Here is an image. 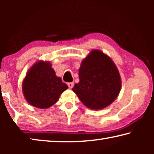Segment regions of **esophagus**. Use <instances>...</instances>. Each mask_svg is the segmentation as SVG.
Instances as JSON below:
<instances>
[{
    "label": "esophagus",
    "mask_w": 154,
    "mask_h": 154,
    "mask_svg": "<svg viewBox=\"0 0 154 154\" xmlns=\"http://www.w3.org/2000/svg\"><path fill=\"white\" fill-rule=\"evenodd\" d=\"M67 85H68V86H69V88H71H71H72V87L74 86V83H73V82L68 83Z\"/></svg>",
    "instance_id": "obj_1"
}]
</instances>
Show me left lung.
<instances>
[{
	"label": "left lung",
	"mask_w": 154,
	"mask_h": 154,
	"mask_svg": "<svg viewBox=\"0 0 154 154\" xmlns=\"http://www.w3.org/2000/svg\"><path fill=\"white\" fill-rule=\"evenodd\" d=\"M79 82L72 88L81 101L92 109L105 108L113 102L121 88L118 69L109 56L93 50L82 61Z\"/></svg>",
	"instance_id": "1"
}]
</instances>
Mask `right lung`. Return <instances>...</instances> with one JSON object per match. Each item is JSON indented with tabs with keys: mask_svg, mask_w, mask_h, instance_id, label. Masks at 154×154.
<instances>
[{
	"mask_svg": "<svg viewBox=\"0 0 154 154\" xmlns=\"http://www.w3.org/2000/svg\"><path fill=\"white\" fill-rule=\"evenodd\" d=\"M68 88L56 75L49 62H38L28 72L22 89L28 103L35 107L47 109L54 105L60 95Z\"/></svg>",
	"mask_w": 154,
	"mask_h": 154,
	"instance_id": "add662e5",
	"label": "right lung"
}]
</instances>
